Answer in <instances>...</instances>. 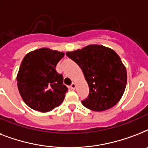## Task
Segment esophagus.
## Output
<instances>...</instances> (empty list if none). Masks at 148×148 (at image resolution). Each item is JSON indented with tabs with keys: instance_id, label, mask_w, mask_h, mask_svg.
<instances>
[{
	"instance_id": "esophagus-1",
	"label": "esophagus",
	"mask_w": 148,
	"mask_h": 148,
	"mask_svg": "<svg viewBox=\"0 0 148 148\" xmlns=\"http://www.w3.org/2000/svg\"><path fill=\"white\" fill-rule=\"evenodd\" d=\"M70 88H71V89H72V90H74L75 88H76V84H75L74 83H72L71 85L70 86Z\"/></svg>"
}]
</instances>
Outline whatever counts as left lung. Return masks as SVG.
<instances>
[{
    "label": "left lung",
    "mask_w": 148,
    "mask_h": 148,
    "mask_svg": "<svg viewBox=\"0 0 148 148\" xmlns=\"http://www.w3.org/2000/svg\"><path fill=\"white\" fill-rule=\"evenodd\" d=\"M66 55L81 67L89 86L88 97L81 101L85 108L103 111L117 104L126 88L127 71L114 51L93 45Z\"/></svg>",
    "instance_id": "8db88e82"
}]
</instances>
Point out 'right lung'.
Instances as JSON below:
<instances>
[{"label":"right lung","mask_w":148,"mask_h":148,"mask_svg":"<svg viewBox=\"0 0 148 148\" xmlns=\"http://www.w3.org/2000/svg\"><path fill=\"white\" fill-rule=\"evenodd\" d=\"M63 52L49 48L31 51L24 57L17 76V88L27 105L40 112H47L62 103L68 88L63 75L56 71Z\"/></svg>","instance_id":"1"}]
</instances>
